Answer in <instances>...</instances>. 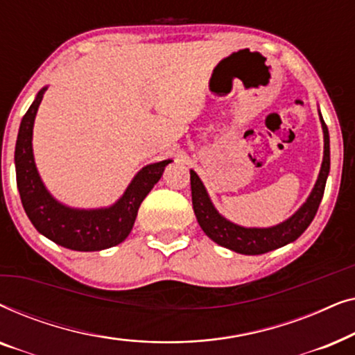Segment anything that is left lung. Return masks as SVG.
<instances>
[{
  "label": "left lung",
  "mask_w": 355,
  "mask_h": 355,
  "mask_svg": "<svg viewBox=\"0 0 355 355\" xmlns=\"http://www.w3.org/2000/svg\"><path fill=\"white\" fill-rule=\"evenodd\" d=\"M324 137V152L323 163L320 169L318 179L315 182L313 191L310 192L307 202L294 213L289 220L271 227H244L234 225L225 216H221L213 207L208 197L207 189L203 186L200 178L196 171H191V191H192V205L197 221L203 232L226 249L234 250L237 254L244 255H260L266 252L279 249L289 242H294L302 232L307 230L310 223L317 215L320 202L323 198L324 186L329 173V134L324 121L320 114Z\"/></svg>",
  "instance_id": "8db88e82"
}]
</instances>
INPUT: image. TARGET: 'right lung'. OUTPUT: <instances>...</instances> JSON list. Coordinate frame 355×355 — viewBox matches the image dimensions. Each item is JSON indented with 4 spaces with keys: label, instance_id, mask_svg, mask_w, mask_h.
<instances>
[{
    "label": "right lung",
    "instance_id": "1",
    "mask_svg": "<svg viewBox=\"0 0 355 355\" xmlns=\"http://www.w3.org/2000/svg\"><path fill=\"white\" fill-rule=\"evenodd\" d=\"M45 90L46 87H43L38 92L31 108L24 114L14 152L16 181L24 210L40 234L66 249L94 252L118 245L132 231L140 203L159 181L171 159L147 164L140 169L123 197L108 208L79 210L62 205L43 186L33 162V121Z\"/></svg>",
    "mask_w": 355,
    "mask_h": 355
}]
</instances>
